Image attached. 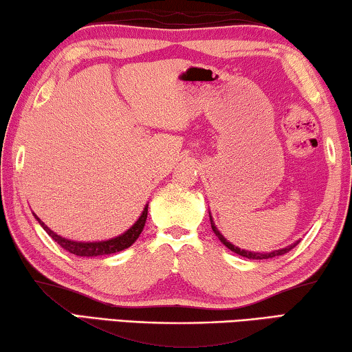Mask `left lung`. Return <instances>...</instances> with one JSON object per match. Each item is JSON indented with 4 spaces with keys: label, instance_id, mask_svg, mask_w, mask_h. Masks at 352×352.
<instances>
[{
    "label": "left lung",
    "instance_id": "obj_1",
    "mask_svg": "<svg viewBox=\"0 0 352 352\" xmlns=\"http://www.w3.org/2000/svg\"><path fill=\"white\" fill-rule=\"evenodd\" d=\"M210 226H212V231L215 232V236L219 237L220 239V242L223 245H226L230 248L231 252H234V253H237V255H241V256H244V258H248V259H269V258H275V256H280V255H285V253H288L289 250H293V248L299 244V241H296L294 244H291V245H288V247H285V248H280V250H274V252H270V253H258V252H248V250H241L239 247H236V245H232L231 242H228L223 237V234H221V232L217 230V226H215V223L212 221V217H210Z\"/></svg>",
    "mask_w": 352,
    "mask_h": 352
}]
</instances>
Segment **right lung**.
I'll return each instance as SVG.
<instances>
[{
	"instance_id": "add662e5",
	"label": "right lung",
	"mask_w": 352,
	"mask_h": 352,
	"mask_svg": "<svg viewBox=\"0 0 352 352\" xmlns=\"http://www.w3.org/2000/svg\"><path fill=\"white\" fill-rule=\"evenodd\" d=\"M36 220L39 221L42 228L47 231L48 236H52V239L58 242L64 250H67L69 253H74L77 256H100V255H111V253H118L124 250V248L131 247L135 241L138 239V236L142 234V231L144 228L146 219H148V204H146L142 215H140L138 220L129 228L126 232H122L121 236L118 237H111L108 241H99V242H77V241H70L66 239V237L56 234L55 231H52L48 226L42 221L37 215L32 212Z\"/></svg>"
}]
</instances>
